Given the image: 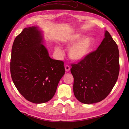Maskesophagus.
<instances>
[{"mask_svg": "<svg viewBox=\"0 0 129 129\" xmlns=\"http://www.w3.org/2000/svg\"><path fill=\"white\" fill-rule=\"evenodd\" d=\"M65 71H66L67 72H69V71H70V67H69V65H66V66L65 67Z\"/></svg>", "mask_w": 129, "mask_h": 129, "instance_id": "1", "label": "esophagus"}]
</instances>
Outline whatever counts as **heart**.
<instances>
[{
  "instance_id": "b5f03b06",
  "label": "heart",
  "mask_w": 129,
  "mask_h": 129,
  "mask_svg": "<svg viewBox=\"0 0 129 129\" xmlns=\"http://www.w3.org/2000/svg\"><path fill=\"white\" fill-rule=\"evenodd\" d=\"M83 37L81 33H75L65 38L62 40L64 44L68 46L71 45L68 55L74 61L78 62L85 59L90 54L94 43V38L91 36ZM55 51L57 54H61V49L59 46L55 47Z\"/></svg>"
}]
</instances>
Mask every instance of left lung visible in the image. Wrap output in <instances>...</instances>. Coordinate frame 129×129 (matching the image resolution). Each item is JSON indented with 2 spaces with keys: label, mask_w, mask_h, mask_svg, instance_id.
<instances>
[{
  "label": "left lung",
  "mask_w": 129,
  "mask_h": 129,
  "mask_svg": "<svg viewBox=\"0 0 129 129\" xmlns=\"http://www.w3.org/2000/svg\"><path fill=\"white\" fill-rule=\"evenodd\" d=\"M72 66L75 98L86 104L104 100L116 84L120 69L118 47L109 33L105 31L96 50Z\"/></svg>",
  "instance_id": "1"
}]
</instances>
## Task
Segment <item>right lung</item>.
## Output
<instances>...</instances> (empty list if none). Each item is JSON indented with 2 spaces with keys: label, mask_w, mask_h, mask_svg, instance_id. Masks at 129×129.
<instances>
[{
  "label": "right lung",
  "mask_w": 129,
  "mask_h": 129,
  "mask_svg": "<svg viewBox=\"0 0 129 129\" xmlns=\"http://www.w3.org/2000/svg\"><path fill=\"white\" fill-rule=\"evenodd\" d=\"M44 42L39 27H28L15 38L12 49L13 83L21 95L35 104L51 100L65 74L64 62L49 56Z\"/></svg>",
  "instance_id": "1"
}]
</instances>
